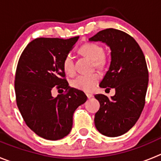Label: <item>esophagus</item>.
Masks as SVG:
<instances>
[{"label":"esophagus","mask_w":161,"mask_h":161,"mask_svg":"<svg viewBox=\"0 0 161 161\" xmlns=\"http://www.w3.org/2000/svg\"><path fill=\"white\" fill-rule=\"evenodd\" d=\"M86 97H87L88 98H91V97H93V94H86Z\"/></svg>","instance_id":"obj_1"}]
</instances>
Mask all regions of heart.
Wrapping results in <instances>:
<instances>
[{
  "instance_id": "1",
  "label": "heart",
  "mask_w": 161,
  "mask_h": 161,
  "mask_svg": "<svg viewBox=\"0 0 161 161\" xmlns=\"http://www.w3.org/2000/svg\"><path fill=\"white\" fill-rule=\"evenodd\" d=\"M79 52L83 56L93 61L95 67H103L106 64V58L104 55V49L99 44L94 43H86L79 48ZM63 68L67 75H72L75 72L73 58L70 54L64 57L63 60ZM98 80L99 75L96 73L91 75H82L72 81V86L78 90L90 92L94 90Z\"/></svg>"
}]
</instances>
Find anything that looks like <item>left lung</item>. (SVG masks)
Instances as JSON below:
<instances>
[{"instance_id": "obj_1", "label": "left lung", "mask_w": 161, "mask_h": 161, "mask_svg": "<svg viewBox=\"0 0 161 161\" xmlns=\"http://www.w3.org/2000/svg\"><path fill=\"white\" fill-rule=\"evenodd\" d=\"M90 41H100L110 48L111 62L99 86L115 90L109 98L96 94L100 108L94 116L99 133L115 137L127 133L136 124L145 106L148 72L143 52L136 40L122 31L107 28Z\"/></svg>"}]
</instances>
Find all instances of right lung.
<instances>
[{
    "label": "right lung",
    "instance_id": "add662e5",
    "mask_svg": "<svg viewBox=\"0 0 161 161\" xmlns=\"http://www.w3.org/2000/svg\"><path fill=\"white\" fill-rule=\"evenodd\" d=\"M79 38H37L19 57L15 77L16 104L27 125L44 139L56 141L68 135L74 112L87 99L64 79L63 60ZM55 87L69 91L54 98Z\"/></svg>",
    "mask_w": 161,
    "mask_h": 161
}]
</instances>
